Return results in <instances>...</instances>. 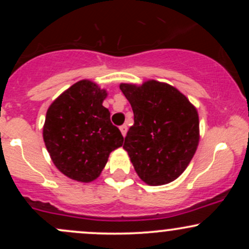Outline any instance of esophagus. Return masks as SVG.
<instances>
[{"mask_svg": "<svg viewBox=\"0 0 249 249\" xmlns=\"http://www.w3.org/2000/svg\"><path fill=\"white\" fill-rule=\"evenodd\" d=\"M119 130H121V132H122V134H123V136H126V132H127V126H126V125H122V126L121 127H119Z\"/></svg>", "mask_w": 249, "mask_h": 249, "instance_id": "34e87169", "label": "esophagus"}]
</instances>
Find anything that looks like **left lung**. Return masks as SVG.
<instances>
[{"mask_svg": "<svg viewBox=\"0 0 249 249\" xmlns=\"http://www.w3.org/2000/svg\"><path fill=\"white\" fill-rule=\"evenodd\" d=\"M130 102L134 124L123 148L142 181L160 186L186 170L199 144V116L186 96L158 81L119 85Z\"/></svg>", "mask_w": 249, "mask_h": 249, "instance_id": "left-lung-1", "label": "left lung"}]
</instances>
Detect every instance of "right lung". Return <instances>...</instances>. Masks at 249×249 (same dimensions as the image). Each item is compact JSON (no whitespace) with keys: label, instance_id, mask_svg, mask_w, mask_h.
Listing matches in <instances>:
<instances>
[{"label":"right lung","instance_id":"1","mask_svg":"<svg viewBox=\"0 0 249 249\" xmlns=\"http://www.w3.org/2000/svg\"><path fill=\"white\" fill-rule=\"evenodd\" d=\"M107 92L96 83H75L51 103L43 139L51 160L64 176L81 182L97 179L108 156L124 142L103 107Z\"/></svg>","mask_w":249,"mask_h":249}]
</instances>
